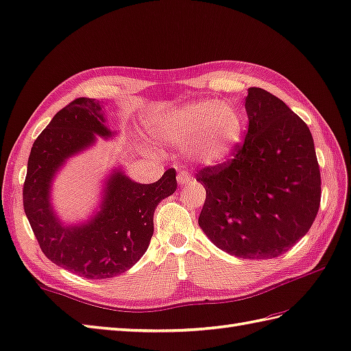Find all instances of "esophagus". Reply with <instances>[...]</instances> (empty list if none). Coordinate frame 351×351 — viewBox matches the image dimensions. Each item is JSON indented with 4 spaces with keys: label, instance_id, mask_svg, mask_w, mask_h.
I'll list each match as a JSON object with an SVG mask.
<instances>
[{
    "label": "esophagus",
    "instance_id": "obj_1",
    "mask_svg": "<svg viewBox=\"0 0 351 351\" xmlns=\"http://www.w3.org/2000/svg\"><path fill=\"white\" fill-rule=\"evenodd\" d=\"M191 181V173L189 172V170H179L178 172V182L179 185H184V184H189Z\"/></svg>",
    "mask_w": 351,
    "mask_h": 351
}]
</instances>
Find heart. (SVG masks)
<instances>
[{
	"mask_svg": "<svg viewBox=\"0 0 351 351\" xmlns=\"http://www.w3.org/2000/svg\"><path fill=\"white\" fill-rule=\"evenodd\" d=\"M151 128L161 142L175 146L191 143L194 160L215 166L229 160L239 146L245 118L232 104L206 99L169 112L154 121Z\"/></svg>",
	"mask_w": 351,
	"mask_h": 351,
	"instance_id": "b5f03b06",
	"label": "heart"
}]
</instances>
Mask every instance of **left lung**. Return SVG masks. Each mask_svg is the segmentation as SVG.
Returning <instances> with one entry per match:
<instances>
[{"label":"left lung","mask_w":351,"mask_h":351,"mask_svg":"<svg viewBox=\"0 0 351 351\" xmlns=\"http://www.w3.org/2000/svg\"><path fill=\"white\" fill-rule=\"evenodd\" d=\"M248 132L233 158L203 167L206 190L199 226L215 245L241 258H274L311 229L322 179L308 125L278 97L250 88Z\"/></svg>","instance_id":"8db88e82"}]
</instances>
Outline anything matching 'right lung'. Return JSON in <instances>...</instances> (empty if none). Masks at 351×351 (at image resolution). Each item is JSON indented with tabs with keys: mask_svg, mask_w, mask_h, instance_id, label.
Listing matches in <instances>:
<instances>
[{
	"mask_svg": "<svg viewBox=\"0 0 351 351\" xmlns=\"http://www.w3.org/2000/svg\"><path fill=\"white\" fill-rule=\"evenodd\" d=\"M95 134L110 137L101 106L73 100L36 138L23 184V209L45 256L89 280L113 278L137 263L154 233V210L176 191L175 169L154 184H137L115 170L104 186L100 210L89 221L64 226L51 206V184L65 160L94 145Z\"/></svg>",
	"mask_w": 351,
	"mask_h": 351,
	"instance_id": "add662e5",
	"label": "right lung"
}]
</instances>
